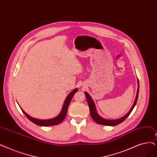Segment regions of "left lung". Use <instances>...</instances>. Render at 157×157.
Returning <instances> with one entry per match:
<instances>
[{"label": "left lung", "instance_id": "8db88e82", "mask_svg": "<svg viewBox=\"0 0 157 157\" xmlns=\"http://www.w3.org/2000/svg\"><path fill=\"white\" fill-rule=\"evenodd\" d=\"M137 84H138V88H137V94H136V98L135 99L134 103L130 108V110H129V112L124 115L123 117H122L119 119H107L103 118L101 117L100 115L98 113L97 110H96V107H95V105L94 104V102L92 100V98L90 97V95L88 94L86 92H85V94L86 95V100L88 102V106H89V109H90V113L92 118L94 119V121L97 122V123L102 125H105V126H117L121 123L122 122H123L128 116L132 112L133 109L134 108L135 106L136 105V103H137V101L138 99V96H139V79H137Z\"/></svg>", "mask_w": 157, "mask_h": 157}]
</instances>
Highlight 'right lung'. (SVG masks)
<instances>
[{"instance_id": "add662e5", "label": "right lung", "mask_w": 157, "mask_h": 157, "mask_svg": "<svg viewBox=\"0 0 157 157\" xmlns=\"http://www.w3.org/2000/svg\"><path fill=\"white\" fill-rule=\"evenodd\" d=\"M77 92H78V88H75V89H74L72 91H71L70 92V94L67 95L65 100L62 109V110H61L60 113L57 115L56 117H53L52 119H36V118H33V117H31L30 115H29L28 113H27L20 106V108H21L22 111L23 112V113H24L25 116L28 117V119H29L31 122H33V123H35V124H36L38 126H49L57 125V124L61 123V122H62L64 120V119L65 118L66 115H67V110H68V107H69V106L71 101L72 97L74 96V95L75 94V93H76Z\"/></svg>"}]
</instances>
